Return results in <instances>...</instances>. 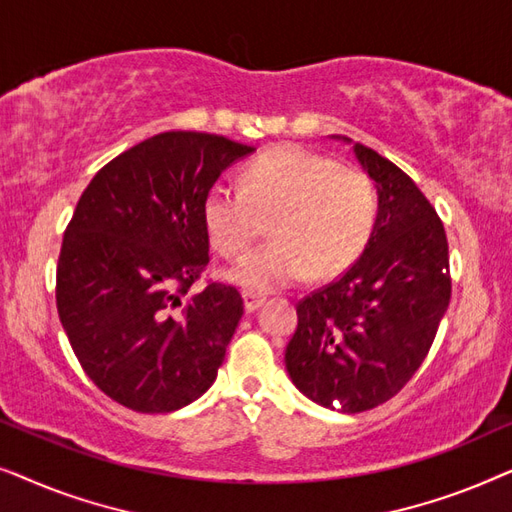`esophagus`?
<instances>
[{"label": "esophagus", "mask_w": 512, "mask_h": 512, "mask_svg": "<svg viewBox=\"0 0 512 512\" xmlns=\"http://www.w3.org/2000/svg\"><path fill=\"white\" fill-rule=\"evenodd\" d=\"M242 300H244V310L254 312L265 303V296H263V293H256V291H244Z\"/></svg>", "instance_id": "34e87169"}]
</instances>
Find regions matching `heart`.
Segmentation results:
<instances>
[{"label": "heart", "mask_w": 512, "mask_h": 512, "mask_svg": "<svg viewBox=\"0 0 512 512\" xmlns=\"http://www.w3.org/2000/svg\"><path fill=\"white\" fill-rule=\"evenodd\" d=\"M275 235L230 270L251 291L347 270L363 254L377 221V193L359 167L326 153L282 144L244 167L242 186L214 184L202 202V221L214 249L226 258L247 254L263 233Z\"/></svg>", "instance_id": "b5f03b06"}]
</instances>
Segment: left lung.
I'll use <instances>...</instances> for the list:
<instances>
[{
    "label": "left lung",
    "mask_w": 512,
    "mask_h": 512,
    "mask_svg": "<svg viewBox=\"0 0 512 512\" xmlns=\"http://www.w3.org/2000/svg\"><path fill=\"white\" fill-rule=\"evenodd\" d=\"M377 186L370 242L335 282L298 303L286 370L314 403L366 412L394 398L417 373L450 305L445 228L408 174L356 142Z\"/></svg>",
    "instance_id": "1"
}]
</instances>
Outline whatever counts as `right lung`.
Returning <instances> with one entry per match:
<instances>
[{
  "instance_id": "right-lung-1",
  "label": "right lung",
  "mask_w": 512,
  "mask_h": 512,
  "mask_svg": "<svg viewBox=\"0 0 512 512\" xmlns=\"http://www.w3.org/2000/svg\"><path fill=\"white\" fill-rule=\"evenodd\" d=\"M254 146L209 132L144 139L102 167L62 237L55 303L86 375L135 412H172L212 387L244 305L207 282L202 202Z\"/></svg>"
}]
</instances>
